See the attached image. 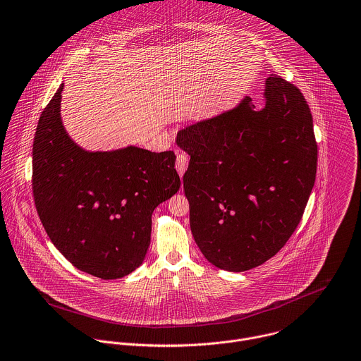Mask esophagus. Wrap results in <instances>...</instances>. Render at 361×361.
<instances>
[{"label":"esophagus","mask_w":361,"mask_h":361,"mask_svg":"<svg viewBox=\"0 0 361 361\" xmlns=\"http://www.w3.org/2000/svg\"><path fill=\"white\" fill-rule=\"evenodd\" d=\"M187 167H188V156H187V154H183V153H181V154H177L176 169H177V171H178L180 177H183V176H184V173H185Z\"/></svg>","instance_id":"obj_1"}]
</instances>
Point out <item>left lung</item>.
Returning <instances> with one entry per match:
<instances>
[{
  "label": "left lung",
  "mask_w": 361,
  "mask_h": 361,
  "mask_svg": "<svg viewBox=\"0 0 361 361\" xmlns=\"http://www.w3.org/2000/svg\"><path fill=\"white\" fill-rule=\"evenodd\" d=\"M266 104L250 97L178 132L190 154L184 192L190 226L218 269H255L297 229L317 177L318 146L302 92L284 78L266 80Z\"/></svg>",
  "instance_id": "1"
}]
</instances>
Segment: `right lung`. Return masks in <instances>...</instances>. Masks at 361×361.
I'll use <instances>...</instances> for the list:
<instances>
[{
    "label": "right lung",
    "instance_id": "obj_1",
    "mask_svg": "<svg viewBox=\"0 0 361 361\" xmlns=\"http://www.w3.org/2000/svg\"><path fill=\"white\" fill-rule=\"evenodd\" d=\"M63 87L43 109L33 139L36 211L51 243L75 269L116 280L143 263L152 214L180 188L176 154L136 146L80 147L61 122Z\"/></svg>",
    "mask_w": 361,
    "mask_h": 361
}]
</instances>
